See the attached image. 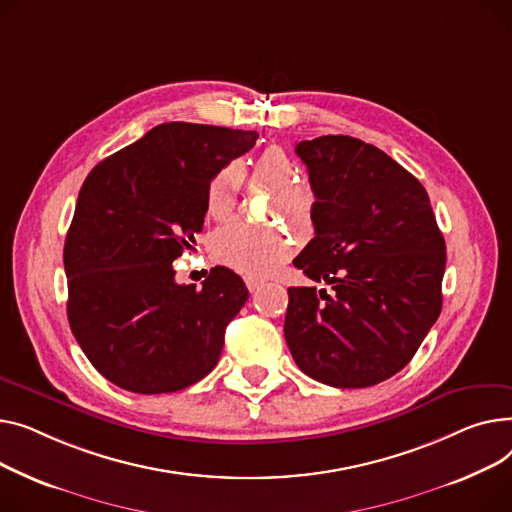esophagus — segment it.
Returning <instances> with one entry per match:
<instances>
[{
	"label": "esophagus",
	"instance_id": "obj_1",
	"mask_svg": "<svg viewBox=\"0 0 512 512\" xmlns=\"http://www.w3.org/2000/svg\"><path fill=\"white\" fill-rule=\"evenodd\" d=\"M244 281H246V287H248L252 293L262 285V279H258V277H246Z\"/></svg>",
	"mask_w": 512,
	"mask_h": 512
}]
</instances>
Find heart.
Segmentation results:
<instances>
[{
  "label": "heart",
  "instance_id": "obj_1",
  "mask_svg": "<svg viewBox=\"0 0 512 512\" xmlns=\"http://www.w3.org/2000/svg\"><path fill=\"white\" fill-rule=\"evenodd\" d=\"M299 169L295 161L279 146L266 148L252 165V182L273 190L270 215L283 217L293 227L304 229L312 223L318 206L316 192L297 182ZM244 173L235 163L219 169L206 186V215L225 221L233 215ZM210 254L237 273L264 275L291 254V237L279 227H254L242 221L223 225L210 235Z\"/></svg>",
  "mask_w": 512,
  "mask_h": 512
}]
</instances>
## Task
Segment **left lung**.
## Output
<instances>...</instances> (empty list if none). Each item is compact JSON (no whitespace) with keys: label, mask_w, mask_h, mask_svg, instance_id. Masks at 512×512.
Instances as JSON below:
<instances>
[{"label":"left lung","mask_w":512,"mask_h":512,"mask_svg":"<svg viewBox=\"0 0 512 512\" xmlns=\"http://www.w3.org/2000/svg\"><path fill=\"white\" fill-rule=\"evenodd\" d=\"M318 196L314 239L293 264L333 291L289 287L285 341L304 374L337 388L403 370L442 310L444 237L428 192L351 136L295 144Z\"/></svg>","instance_id":"1"}]
</instances>
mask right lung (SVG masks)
<instances>
[{
	"label": "right lung",
	"instance_id": "1",
	"mask_svg": "<svg viewBox=\"0 0 512 512\" xmlns=\"http://www.w3.org/2000/svg\"><path fill=\"white\" fill-rule=\"evenodd\" d=\"M256 138L169 122L84 179L64 246L68 320L88 362L119 388L175 393L217 366L248 289L225 266L202 289L179 285L171 262L194 250L210 177Z\"/></svg>",
	"mask_w": 512,
	"mask_h": 512
}]
</instances>
